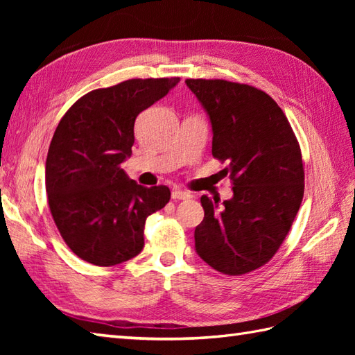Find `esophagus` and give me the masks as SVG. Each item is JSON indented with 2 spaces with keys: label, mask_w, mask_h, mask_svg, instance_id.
<instances>
[{
  "label": "esophagus",
  "mask_w": 355,
  "mask_h": 355,
  "mask_svg": "<svg viewBox=\"0 0 355 355\" xmlns=\"http://www.w3.org/2000/svg\"><path fill=\"white\" fill-rule=\"evenodd\" d=\"M172 198L175 201H180V200H191L192 195L189 192H184V191H180V189H175L172 192Z\"/></svg>",
  "instance_id": "esophagus-1"
}]
</instances>
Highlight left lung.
<instances>
[{"label":"left lung","instance_id":"8db88e82","mask_svg":"<svg viewBox=\"0 0 355 355\" xmlns=\"http://www.w3.org/2000/svg\"><path fill=\"white\" fill-rule=\"evenodd\" d=\"M212 123V155L227 163L233 197L218 207L201 197L195 229L200 258L241 276L276 254L304 198L305 172L288 119L262 89L223 79H187Z\"/></svg>","mask_w":355,"mask_h":355}]
</instances>
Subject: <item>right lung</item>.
I'll return each instance as SVG.
<instances>
[{"mask_svg": "<svg viewBox=\"0 0 355 355\" xmlns=\"http://www.w3.org/2000/svg\"><path fill=\"white\" fill-rule=\"evenodd\" d=\"M180 78L128 79L74 102L59 122L45 162L49 207L80 259L117 266L145 245L146 218L171 200L168 186H140L120 168L132 154L134 122Z\"/></svg>", "mask_w": 355, "mask_h": 355, "instance_id": "right-lung-1", "label": "right lung"}]
</instances>
